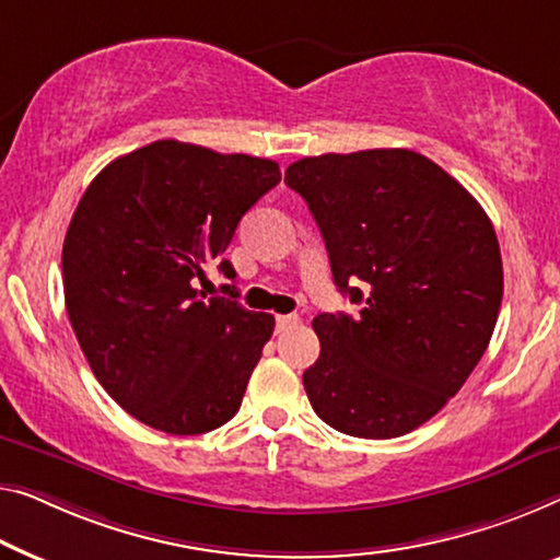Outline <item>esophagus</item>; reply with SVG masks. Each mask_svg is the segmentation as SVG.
Here are the masks:
<instances>
[{
  "label": "esophagus",
  "mask_w": 560,
  "mask_h": 560,
  "mask_svg": "<svg viewBox=\"0 0 560 560\" xmlns=\"http://www.w3.org/2000/svg\"><path fill=\"white\" fill-rule=\"evenodd\" d=\"M299 324V316L296 314H281L277 316V331H287L291 327H296Z\"/></svg>",
  "instance_id": "obj_1"
}]
</instances>
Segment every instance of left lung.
<instances>
[{
  "label": "left lung",
  "instance_id": "obj_1",
  "mask_svg": "<svg viewBox=\"0 0 560 560\" xmlns=\"http://www.w3.org/2000/svg\"><path fill=\"white\" fill-rule=\"evenodd\" d=\"M283 183L306 200L334 283L362 304L357 316L314 319L322 352L304 372L308 402L345 435H407L457 395L493 337L503 302L493 223L453 175L405 148L302 158Z\"/></svg>",
  "mask_w": 560,
  "mask_h": 560
}]
</instances>
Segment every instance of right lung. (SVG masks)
<instances>
[{
  "label": "right lung",
  "mask_w": 560,
  "mask_h": 560,
  "mask_svg": "<svg viewBox=\"0 0 560 560\" xmlns=\"http://www.w3.org/2000/svg\"><path fill=\"white\" fill-rule=\"evenodd\" d=\"M281 180L279 163L155 140L105 165L62 246L67 316L115 402L148 428L203 435L226 424L273 334L226 283L208 296L238 221Z\"/></svg>",
  "instance_id": "1"
}]
</instances>
